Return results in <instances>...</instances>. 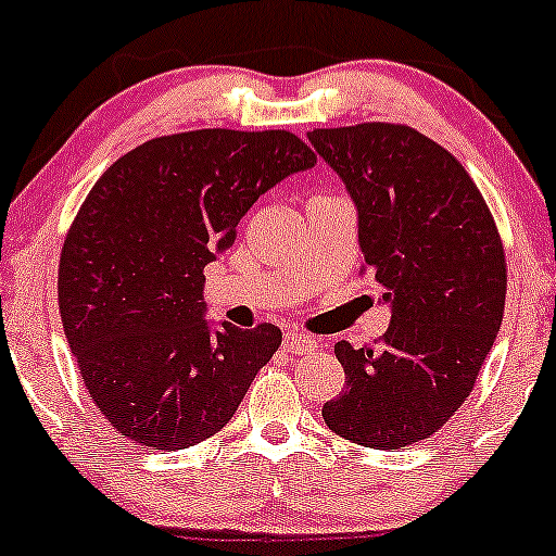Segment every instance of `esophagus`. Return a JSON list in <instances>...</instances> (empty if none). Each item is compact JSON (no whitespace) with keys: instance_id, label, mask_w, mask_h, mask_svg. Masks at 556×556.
I'll return each mask as SVG.
<instances>
[{"instance_id":"esophagus-1","label":"esophagus","mask_w":556,"mask_h":556,"mask_svg":"<svg viewBox=\"0 0 556 556\" xmlns=\"http://www.w3.org/2000/svg\"><path fill=\"white\" fill-rule=\"evenodd\" d=\"M283 351L286 353H312V351H317V340L309 338V334L289 332L283 338Z\"/></svg>"}]
</instances>
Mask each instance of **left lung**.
Listing matches in <instances>:
<instances>
[{"label": "left lung", "instance_id": "1", "mask_svg": "<svg viewBox=\"0 0 556 556\" xmlns=\"http://www.w3.org/2000/svg\"><path fill=\"white\" fill-rule=\"evenodd\" d=\"M309 141L358 205L363 273L392 304L374 348L334 345L345 389L321 417L368 448L413 445L454 417L497 338L503 239L464 164L415 128L355 123L314 128Z\"/></svg>", "mask_w": 556, "mask_h": 556}]
</instances>
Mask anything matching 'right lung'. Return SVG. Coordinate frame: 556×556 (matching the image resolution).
Masks as SVG:
<instances>
[{
    "instance_id": "obj_1",
    "label": "right lung",
    "mask_w": 556,
    "mask_h": 556,
    "mask_svg": "<svg viewBox=\"0 0 556 556\" xmlns=\"http://www.w3.org/2000/svg\"><path fill=\"white\" fill-rule=\"evenodd\" d=\"M317 156L291 131L201 128L115 160L68 226L59 312L94 407L128 441L188 448L231 420L283 334L203 319V267L265 190Z\"/></svg>"
}]
</instances>
